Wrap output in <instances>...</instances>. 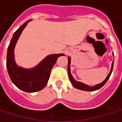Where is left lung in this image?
Wrapping results in <instances>:
<instances>
[{"instance_id": "8db88e82", "label": "left lung", "mask_w": 122, "mask_h": 122, "mask_svg": "<svg viewBox=\"0 0 122 122\" xmlns=\"http://www.w3.org/2000/svg\"><path fill=\"white\" fill-rule=\"evenodd\" d=\"M112 55L114 56V54L112 53ZM68 76H69V79H70V81L72 83V86L77 89H80V90H82V91H86V92H93V91H96V90H98L99 89H101L105 83L108 80V79L110 78V75L112 72V69H113V64H114V61H112V66H111V69H110V71L109 72L108 75L106 77L105 80L101 82V83L98 84H96L93 86H90L87 84H85L82 83V82H78V81H76L74 77H72V75H71V59L70 57L68 58Z\"/></svg>"}]
</instances>
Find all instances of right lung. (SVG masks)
I'll list each match as a JSON object with an SVG mask.
<instances>
[{
	"label": "right lung",
	"mask_w": 122,
	"mask_h": 122,
	"mask_svg": "<svg viewBox=\"0 0 122 122\" xmlns=\"http://www.w3.org/2000/svg\"><path fill=\"white\" fill-rule=\"evenodd\" d=\"M30 21L28 20L15 32L7 48V69L13 84L19 89L33 93L42 90L47 84L50 72L58 58L63 54L47 56L42 61L32 68H24L18 66L15 59V47L23 30Z\"/></svg>",
	"instance_id": "right-lung-1"
}]
</instances>
